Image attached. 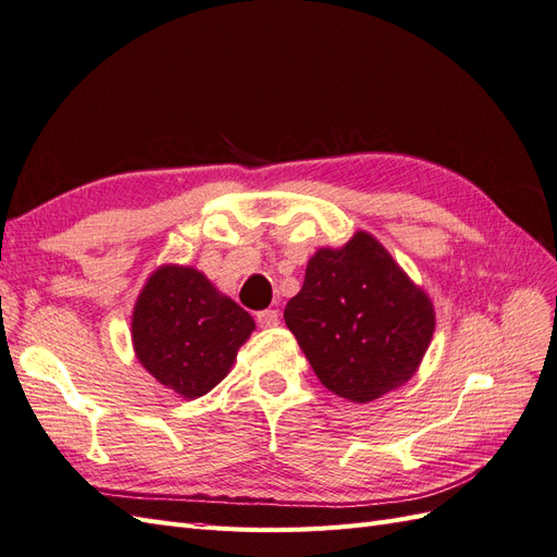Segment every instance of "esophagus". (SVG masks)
Segmentation results:
<instances>
[{
	"instance_id": "obj_1",
	"label": "esophagus",
	"mask_w": 557,
	"mask_h": 557,
	"mask_svg": "<svg viewBox=\"0 0 557 557\" xmlns=\"http://www.w3.org/2000/svg\"><path fill=\"white\" fill-rule=\"evenodd\" d=\"M258 325L260 327H276L278 325V311L276 309H264L258 313Z\"/></svg>"
}]
</instances>
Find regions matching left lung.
<instances>
[{"mask_svg":"<svg viewBox=\"0 0 557 557\" xmlns=\"http://www.w3.org/2000/svg\"><path fill=\"white\" fill-rule=\"evenodd\" d=\"M283 318L320 383L358 404L407 383L434 332L430 297L367 232L315 252Z\"/></svg>","mask_w":557,"mask_h":557,"instance_id":"1","label":"left lung"}]
</instances>
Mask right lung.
<instances>
[{
  "instance_id": "obj_1",
  "label": "right lung",
  "mask_w": 557,
  "mask_h": 557,
  "mask_svg": "<svg viewBox=\"0 0 557 557\" xmlns=\"http://www.w3.org/2000/svg\"><path fill=\"white\" fill-rule=\"evenodd\" d=\"M256 323L193 267H160L132 315L139 362L181 397H201L221 383Z\"/></svg>"
}]
</instances>
